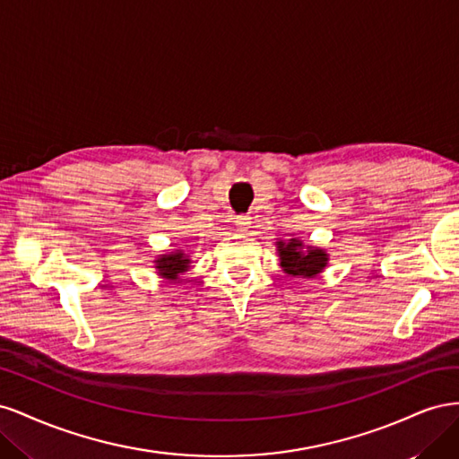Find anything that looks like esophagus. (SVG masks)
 Returning a JSON list of instances; mask_svg holds the SVG:
<instances>
[{
    "instance_id": "34e87169",
    "label": "esophagus",
    "mask_w": 459,
    "mask_h": 459,
    "mask_svg": "<svg viewBox=\"0 0 459 459\" xmlns=\"http://www.w3.org/2000/svg\"><path fill=\"white\" fill-rule=\"evenodd\" d=\"M235 226H238L239 231H247L248 228H251V218L238 216V218H235Z\"/></svg>"
}]
</instances>
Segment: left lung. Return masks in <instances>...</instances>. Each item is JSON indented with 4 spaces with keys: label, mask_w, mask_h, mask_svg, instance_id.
<instances>
[{
    "label": "left lung",
    "mask_w": 459,
    "mask_h": 459,
    "mask_svg": "<svg viewBox=\"0 0 459 459\" xmlns=\"http://www.w3.org/2000/svg\"><path fill=\"white\" fill-rule=\"evenodd\" d=\"M277 251H280V260L285 273L295 277H312L322 272L327 264V255L322 248L308 247V251H304L302 243L297 239H290L289 243L280 241L277 243Z\"/></svg>",
    "instance_id": "1"
}]
</instances>
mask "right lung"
Wrapping results in <instances>:
<instances>
[{"label": "right lung", "instance_id": "add662e5", "mask_svg": "<svg viewBox=\"0 0 459 459\" xmlns=\"http://www.w3.org/2000/svg\"><path fill=\"white\" fill-rule=\"evenodd\" d=\"M189 258L184 253H174V255H164L157 260L159 273L166 280H178L179 273H184L189 266Z\"/></svg>", "mask_w": 459, "mask_h": 459}]
</instances>
